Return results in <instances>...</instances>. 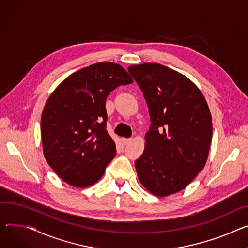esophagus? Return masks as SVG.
Here are the masks:
<instances>
[{
	"label": "esophagus",
	"instance_id": "obj_1",
	"mask_svg": "<svg viewBox=\"0 0 248 248\" xmlns=\"http://www.w3.org/2000/svg\"><path fill=\"white\" fill-rule=\"evenodd\" d=\"M131 141V139H123V143L124 144H128Z\"/></svg>",
	"mask_w": 248,
	"mask_h": 248
}]
</instances>
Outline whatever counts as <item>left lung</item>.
I'll list each match as a JSON object with an SVG mask.
<instances>
[{"label": "left lung", "instance_id": "8db88e82", "mask_svg": "<svg viewBox=\"0 0 248 248\" xmlns=\"http://www.w3.org/2000/svg\"><path fill=\"white\" fill-rule=\"evenodd\" d=\"M143 93L152 124L135 161L140 184L163 197L186 188L204 168L212 138L211 113L187 77L160 63L128 68Z\"/></svg>", "mask_w": 248, "mask_h": 248}]
</instances>
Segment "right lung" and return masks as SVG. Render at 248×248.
<instances>
[{
    "label": "right lung",
    "instance_id": "right-lung-1",
    "mask_svg": "<svg viewBox=\"0 0 248 248\" xmlns=\"http://www.w3.org/2000/svg\"><path fill=\"white\" fill-rule=\"evenodd\" d=\"M133 81L122 65L97 62L64 78L47 98L41 119L44 155L70 186H93L115 156L106 128V100L115 88Z\"/></svg>",
    "mask_w": 248,
    "mask_h": 248
}]
</instances>
